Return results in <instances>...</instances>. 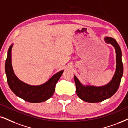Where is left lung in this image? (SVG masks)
<instances>
[{
  "label": "left lung",
  "instance_id": "8db88e82",
  "mask_svg": "<svg viewBox=\"0 0 128 128\" xmlns=\"http://www.w3.org/2000/svg\"><path fill=\"white\" fill-rule=\"evenodd\" d=\"M106 43L110 44L114 47L116 52V67L112 80L108 84L103 86H84L74 75V80L76 85L77 96L81 100L88 102H98L109 98L116 93L120 84L123 76L124 66L122 60V51L116 40L112 37L104 38Z\"/></svg>",
  "mask_w": 128,
  "mask_h": 128
}]
</instances>
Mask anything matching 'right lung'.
I'll list each match as a JSON object with an SVG mask.
<instances>
[{
    "label": "right lung",
    "mask_w": 128,
    "mask_h": 128,
    "mask_svg": "<svg viewBox=\"0 0 128 128\" xmlns=\"http://www.w3.org/2000/svg\"><path fill=\"white\" fill-rule=\"evenodd\" d=\"M13 44L9 47L5 62V72L9 88L20 98L30 102H42L49 99L54 92L55 86L64 70L53 75L46 82L39 86H31L20 81L14 73L12 66L11 51Z\"/></svg>",
    "instance_id": "obj_1"
}]
</instances>
